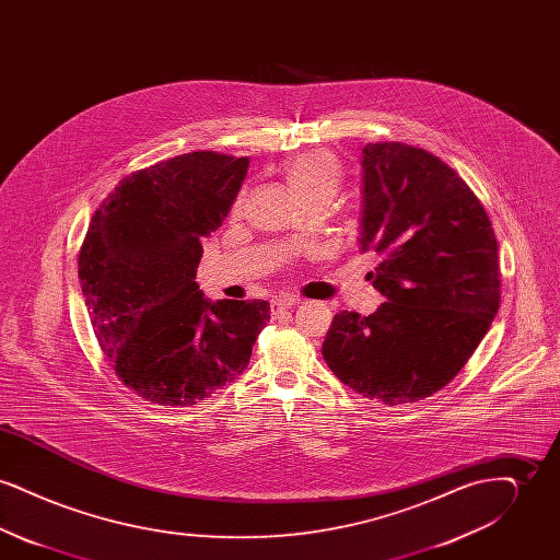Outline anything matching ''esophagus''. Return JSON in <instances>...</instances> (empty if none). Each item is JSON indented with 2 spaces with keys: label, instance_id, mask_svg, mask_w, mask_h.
<instances>
[{
  "label": "esophagus",
  "instance_id": "obj_1",
  "mask_svg": "<svg viewBox=\"0 0 560 560\" xmlns=\"http://www.w3.org/2000/svg\"><path fill=\"white\" fill-rule=\"evenodd\" d=\"M295 304H300V300H298V298L281 295V298H275V300L270 302V308H272V313H279V311H288V308H293Z\"/></svg>",
  "mask_w": 560,
  "mask_h": 560
}]
</instances>
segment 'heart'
Segmentation results:
<instances>
[{
  "instance_id": "1",
  "label": "heart",
  "mask_w": 560,
  "mask_h": 560,
  "mask_svg": "<svg viewBox=\"0 0 560 560\" xmlns=\"http://www.w3.org/2000/svg\"><path fill=\"white\" fill-rule=\"evenodd\" d=\"M340 176H342L340 161L336 160L329 151H320V149L304 151L283 165V180L300 206L313 199L329 201L338 190ZM243 201H245V192H240L233 206V212H241Z\"/></svg>"
}]
</instances>
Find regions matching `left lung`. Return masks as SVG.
<instances>
[{"label":"left lung","instance_id":"8db88e82","mask_svg":"<svg viewBox=\"0 0 560 560\" xmlns=\"http://www.w3.org/2000/svg\"><path fill=\"white\" fill-rule=\"evenodd\" d=\"M361 252L386 298L370 317L338 313L323 359L354 393L384 405L450 384L500 308L498 241L477 195L447 163L402 142L363 149Z\"/></svg>","mask_w":560,"mask_h":560}]
</instances>
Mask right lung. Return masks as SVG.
Returning a JSON list of instances; mask_svg holds the SVG:
<instances>
[{"label": "right lung", "instance_id": "1", "mask_svg": "<svg viewBox=\"0 0 560 560\" xmlns=\"http://www.w3.org/2000/svg\"><path fill=\"white\" fill-rule=\"evenodd\" d=\"M247 158L197 151L124 178L92 215L80 283L98 345L142 399L190 407L237 380L270 319L265 300H208L201 240L229 215Z\"/></svg>", "mask_w": 560, "mask_h": 560}]
</instances>
